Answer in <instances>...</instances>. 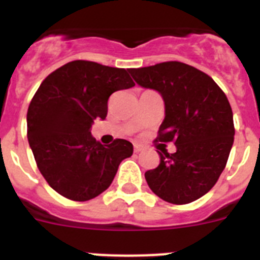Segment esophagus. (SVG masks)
<instances>
[{"label": "esophagus", "mask_w": 260, "mask_h": 260, "mask_svg": "<svg viewBox=\"0 0 260 260\" xmlns=\"http://www.w3.org/2000/svg\"><path fill=\"white\" fill-rule=\"evenodd\" d=\"M134 151L137 153L142 152V151H143V146H142V144H139V143H135L134 144Z\"/></svg>", "instance_id": "1"}]
</instances>
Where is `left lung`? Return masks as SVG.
Listing matches in <instances>:
<instances>
[{"mask_svg": "<svg viewBox=\"0 0 260 260\" xmlns=\"http://www.w3.org/2000/svg\"><path fill=\"white\" fill-rule=\"evenodd\" d=\"M137 84L157 91L165 104L158 141L174 142V153L144 177L162 201L186 204L207 194L224 171L234 141L233 113L215 80L182 62L128 69Z\"/></svg>", "mask_w": 260, "mask_h": 260, "instance_id": "left-lung-1", "label": "left lung"}]
</instances>
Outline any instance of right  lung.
Listing matches in <instances>:
<instances>
[{
    "instance_id": "add662e5",
    "label": "right lung",
    "mask_w": 260,
    "mask_h": 260,
    "mask_svg": "<svg viewBox=\"0 0 260 260\" xmlns=\"http://www.w3.org/2000/svg\"><path fill=\"white\" fill-rule=\"evenodd\" d=\"M125 69L71 61L48 75L27 112V137L39 171L65 198L86 202L108 189L133 144L116 139L103 146L91 135L105 119L108 99L134 87Z\"/></svg>"
}]
</instances>
